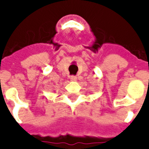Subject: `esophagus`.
Wrapping results in <instances>:
<instances>
[{"instance_id":"1","label":"esophagus","mask_w":149,"mask_h":149,"mask_svg":"<svg viewBox=\"0 0 149 149\" xmlns=\"http://www.w3.org/2000/svg\"><path fill=\"white\" fill-rule=\"evenodd\" d=\"M70 79H71V81H76L77 80V76H71V77H70Z\"/></svg>"}]
</instances>
